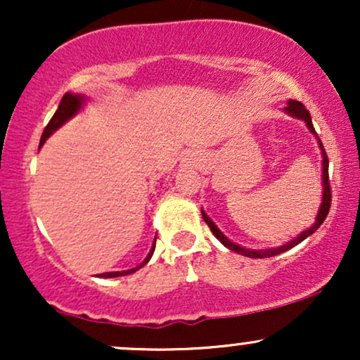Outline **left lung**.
Listing matches in <instances>:
<instances>
[{
  "label": "left lung",
  "mask_w": 360,
  "mask_h": 360,
  "mask_svg": "<svg viewBox=\"0 0 360 360\" xmlns=\"http://www.w3.org/2000/svg\"><path fill=\"white\" fill-rule=\"evenodd\" d=\"M284 111H286L288 115H291V117L295 118H300L303 120L304 123H307V127L309 128V131H311L313 135L316 134L315 128H313V123H311V117H309V111L304 108L303 103L300 101H288V106L284 108ZM318 139V137H316ZM318 147L321 148V157H323V166H321V171H323V174H321V177H323V198H321V205H320V210H318V214H316V220L315 223H313L311 226H309L308 230H304V232H301L298 237L292 238L291 242L284 243V245H279V247H274V249H264V250H250V249H243V247L237 245V243H233L232 240H229V238L223 235L220 230H218V226L214 225V223L212 221V218L206 214L203 210H201V214H203V220L206 221V225L210 226V230H212L214 237L220 240L223 245L229 247L230 250L237 252V254H242L245 255V257H252V259H264V257H272V255H278V254H283V252H286L289 249H292L295 245H298V243H301L304 240V238L309 237L311 233H315L318 229H320L321 223L325 221L326 214H328V210H330V203H332V189H330V184H328V157H326V152L323 148V143H321V140L318 139Z\"/></svg>",
  "instance_id": "obj_1"
}]
</instances>
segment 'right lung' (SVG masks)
<instances>
[{
    "instance_id": "add662e5",
    "label": "right lung",
    "mask_w": 360,
    "mask_h": 360,
    "mask_svg": "<svg viewBox=\"0 0 360 360\" xmlns=\"http://www.w3.org/2000/svg\"><path fill=\"white\" fill-rule=\"evenodd\" d=\"M84 100H86V98L81 96V94H71V93L64 94V98H62L60 103H59V108H57L56 113H53V117L51 118V122H49V125L44 128L42 139H40V146H44L45 140L51 137V135L57 130V128H60L65 122H68V120H71L74 115H76L77 111L82 108V105H84ZM154 250H155V240H154V243H152V249H150V252H148L146 260H143L140 266L134 267V269L122 271V272H120V271L105 272V274H100V278H118V276H127V274H131V272L139 271L140 267H143L148 262V260H150L152 254H154Z\"/></svg>"
}]
</instances>
